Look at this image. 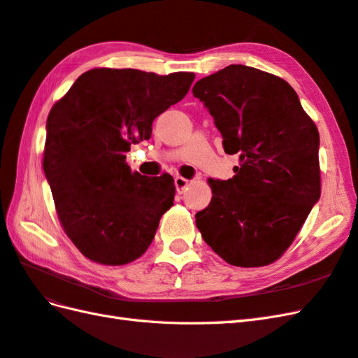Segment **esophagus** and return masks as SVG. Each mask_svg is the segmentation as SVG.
<instances>
[{"instance_id":"esophagus-1","label":"esophagus","mask_w":358,"mask_h":358,"mask_svg":"<svg viewBox=\"0 0 358 358\" xmlns=\"http://www.w3.org/2000/svg\"><path fill=\"white\" fill-rule=\"evenodd\" d=\"M188 184H189V182H188L185 178H180V176L174 178V187H176V191H178L179 194L185 193V189H187Z\"/></svg>"}]
</instances>
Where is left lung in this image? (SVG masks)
<instances>
[{
    "label": "left lung",
    "instance_id": "obj_1",
    "mask_svg": "<svg viewBox=\"0 0 358 358\" xmlns=\"http://www.w3.org/2000/svg\"><path fill=\"white\" fill-rule=\"evenodd\" d=\"M193 95L241 161L232 179H209L213 199L196 214L202 238L232 266L273 263L320 197L317 127L289 83L252 66L200 78Z\"/></svg>",
    "mask_w": 358,
    "mask_h": 358
}]
</instances>
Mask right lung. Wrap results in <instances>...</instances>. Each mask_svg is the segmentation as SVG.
Wrapping results in <instances>:
<instances>
[{"label": "right lung", "instance_id": "1", "mask_svg": "<svg viewBox=\"0 0 358 358\" xmlns=\"http://www.w3.org/2000/svg\"><path fill=\"white\" fill-rule=\"evenodd\" d=\"M193 80V73L95 68L51 108L43 171L59 220L86 258L121 266L150 246L173 205L174 180L132 171L126 152L150 138L153 120L184 99Z\"/></svg>", "mask_w": 358, "mask_h": 358}]
</instances>
